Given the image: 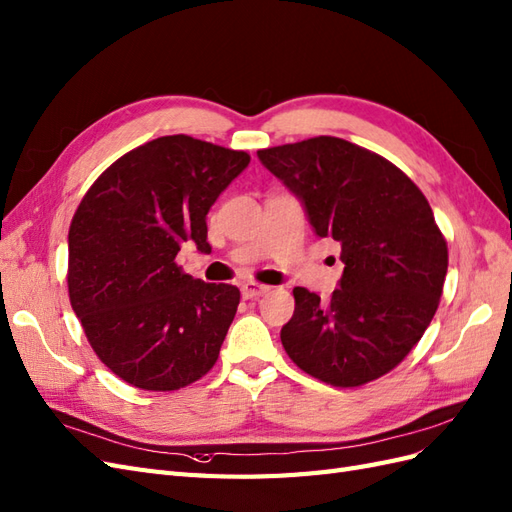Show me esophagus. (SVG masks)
Wrapping results in <instances>:
<instances>
[{"instance_id": "1", "label": "esophagus", "mask_w": 512, "mask_h": 512, "mask_svg": "<svg viewBox=\"0 0 512 512\" xmlns=\"http://www.w3.org/2000/svg\"><path fill=\"white\" fill-rule=\"evenodd\" d=\"M240 291H242V298L244 300H253V298H259V296L268 294L270 287L268 285H259V283H244Z\"/></svg>"}]
</instances>
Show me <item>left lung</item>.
<instances>
[{"instance_id": "obj_1", "label": "left lung", "mask_w": 512, "mask_h": 512, "mask_svg": "<svg viewBox=\"0 0 512 512\" xmlns=\"http://www.w3.org/2000/svg\"><path fill=\"white\" fill-rule=\"evenodd\" d=\"M257 156L302 199L317 236L341 244L345 264L330 300L294 289V317L281 330L287 356L337 388L390 373L429 328L448 270L427 197L390 160L339 137Z\"/></svg>"}]
</instances>
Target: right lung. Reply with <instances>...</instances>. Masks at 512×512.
Masks as SVG:
<instances>
[{
    "label": "right lung",
    "mask_w": 512,
    "mask_h": 512,
    "mask_svg": "<svg viewBox=\"0 0 512 512\" xmlns=\"http://www.w3.org/2000/svg\"><path fill=\"white\" fill-rule=\"evenodd\" d=\"M251 163L188 135L120 156L81 199L68 231V296L100 362L126 384L171 392L218 360L240 289L178 264L188 240L208 251L206 214Z\"/></svg>",
    "instance_id": "obj_1"
}]
</instances>
